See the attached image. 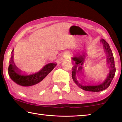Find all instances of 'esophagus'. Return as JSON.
Segmentation results:
<instances>
[{
	"label": "esophagus",
	"mask_w": 122,
	"mask_h": 122,
	"mask_svg": "<svg viewBox=\"0 0 122 122\" xmlns=\"http://www.w3.org/2000/svg\"><path fill=\"white\" fill-rule=\"evenodd\" d=\"M69 54H68V53H67V54H66L65 55V57H69Z\"/></svg>",
	"instance_id": "1"
}]
</instances>
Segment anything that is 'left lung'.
<instances>
[{"label": "left lung", "instance_id": "1", "mask_svg": "<svg viewBox=\"0 0 122 122\" xmlns=\"http://www.w3.org/2000/svg\"><path fill=\"white\" fill-rule=\"evenodd\" d=\"M101 42L102 43L103 45V48H104V51L106 52V55H107V64H109L110 66V71L109 72V75H108L107 79L103 82V83H101L97 86H84L81 83L78 82L77 81V78H76V75L77 73H78V72L80 71L82 74V72L81 70L82 69V66L83 65L84 62V57L82 56H80L78 57H74L72 58L73 61H75V66L73 67V71H72V78H73V81L75 82V83L77 84V85L81 88L82 89L86 91H89V92H99L101 91L104 90L106 89L107 88L109 87L110 86L111 81L113 79V77H114L115 72H116V68L115 65V61H114V57L113 56V54L112 52V51L110 48L109 45L108 43L104 39H102L101 40ZM80 65V66L79 67L78 69L77 70V66Z\"/></svg>", "mask_w": 122, "mask_h": 122}]
</instances>
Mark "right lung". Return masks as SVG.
I'll return each instance as SVG.
<instances>
[{"mask_svg": "<svg viewBox=\"0 0 122 122\" xmlns=\"http://www.w3.org/2000/svg\"><path fill=\"white\" fill-rule=\"evenodd\" d=\"M13 51V50L12 53ZM13 59V54L12 53L8 69L9 75L15 83L23 87L36 88L39 85V83H42V80L56 66V64L54 63H48L38 73L30 75H21L20 71L14 65Z\"/></svg>", "mask_w": 122, "mask_h": 122, "instance_id": "right-lung-1", "label": "right lung"}]
</instances>
